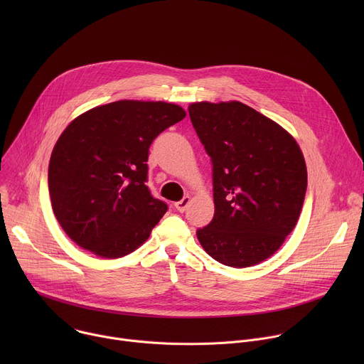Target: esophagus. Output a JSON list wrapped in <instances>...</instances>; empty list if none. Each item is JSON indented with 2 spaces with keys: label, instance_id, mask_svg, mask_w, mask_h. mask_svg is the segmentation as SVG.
<instances>
[{
  "label": "esophagus",
  "instance_id": "34e87169",
  "mask_svg": "<svg viewBox=\"0 0 364 364\" xmlns=\"http://www.w3.org/2000/svg\"><path fill=\"white\" fill-rule=\"evenodd\" d=\"M190 196H184L180 201H177V203H174V207L176 209L180 212V213H183V212H186V209L188 207V204H190Z\"/></svg>",
  "mask_w": 364,
  "mask_h": 364
}]
</instances>
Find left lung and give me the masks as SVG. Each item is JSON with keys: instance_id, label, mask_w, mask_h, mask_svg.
I'll list each match as a JSON object with an SVG mask.
<instances>
[{"instance_id": "1", "label": "left lung", "mask_w": 364, "mask_h": 364, "mask_svg": "<svg viewBox=\"0 0 364 364\" xmlns=\"http://www.w3.org/2000/svg\"><path fill=\"white\" fill-rule=\"evenodd\" d=\"M191 124L213 164V220L197 230L218 262L247 268L274 255L295 228L306 191L296 141L242 102H196Z\"/></svg>"}]
</instances>
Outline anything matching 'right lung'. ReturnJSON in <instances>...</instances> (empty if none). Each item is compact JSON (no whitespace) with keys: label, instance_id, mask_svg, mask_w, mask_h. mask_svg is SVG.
<instances>
[{"label":"right lung","instance_id":"obj_1","mask_svg":"<svg viewBox=\"0 0 364 364\" xmlns=\"http://www.w3.org/2000/svg\"><path fill=\"white\" fill-rule=\"evenodd\" d=\"M186 117L167 102L118 100L73 119L48 164V193L66 235L100 257L139 247L168 205L145 186L148 151Z\"/></svg>","mask_w":364,"mask_h":364}]
</instances>
